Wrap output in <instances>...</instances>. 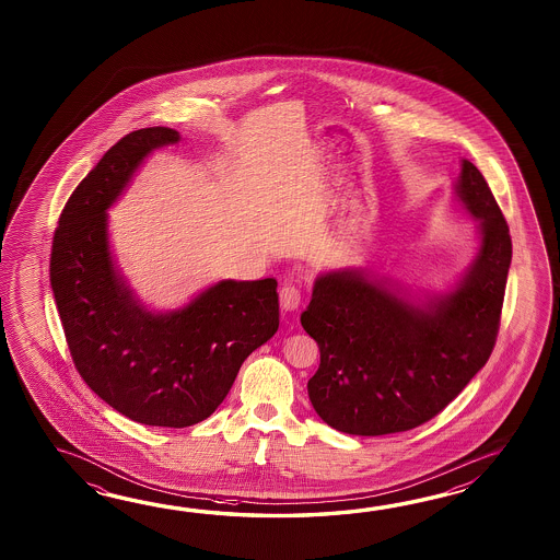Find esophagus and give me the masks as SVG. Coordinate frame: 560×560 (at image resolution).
<instances>
[{
    "label": "esophagus",
    "mask_w": 560,
    "mask_h": 560,
    "mask_svg": "<svg viewBox=\"0 0 560 560\" xmlns=\"http://www.w3.org/2000/svg\"><path fill=\"white\" fill-rule=\"evenodd\" d=\"M302 300V290L296 284H284L280 290V304L285 310H296Z\"/></svg>",
    "instance_id": "34e87169"
}]
</instances>
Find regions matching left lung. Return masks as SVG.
Instances as JSON below:
<instances>
[{"instance_id":"8db88e82","label":"left lung","mask_w":560,"mask_h":560,"mask_svg":"<svg viewBox=\"0 0 560 560\" xmlns=\"http://www.w3.org/2000/svg\"><path fill=\"white\" fill-rule=\"evenodd\" d=\"M458 198L480 222V252L460 285L418 308L357 270L320 276L300 322L318 342L310 402L357 436L429 422L487 364L499 336L511 268L509 224L480 170L463 160Z\"/></svg>"}]
</instances>
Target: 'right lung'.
Returning a JSON list of instances; mask_svg holds the SVG:
<instances>
[{"label": "right lung", "mask_w": 560, "mask_h": 560, "mask_svg": "<svg viewBox=\"0 0 560 560\" xmlns=\"http://www.w3.org/2000/svg\"><path fill=\"white\" fill-rule=\"evenodd\" d=\"M172 128L130 131L72 191L54 232L49 282L66 342L85 384L119 415L148 427L202 422L240 366L278 330V282L222 280L170 314L131 300L107 250L106 210Z\"/></svg>", "instance_id": "right-lung-1"}]
</instances>
